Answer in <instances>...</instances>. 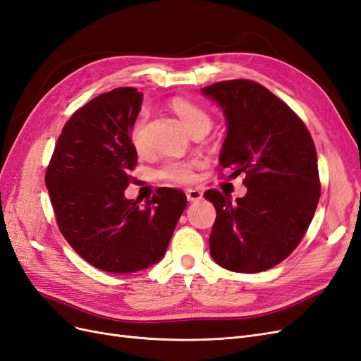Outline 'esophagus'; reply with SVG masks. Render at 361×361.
Returning <instances> with one entry per match:
<instances>
[{"label": "esophagus", "instance_id": "1", "mask_svg": "<svg viewBox=\"0 0 361 361\" xmlns=\"http://www.w3.org/2000/svg\"><path fill=\"white\" fill-rule=\"evenodd\" d=\"M187 199L188 202H199L203 199V191L199 188H190L187 190Z\"/></svg>", "mask_w": 361, "mask_h": 361}]
</instances>
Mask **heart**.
<instances>
[{
	"label": "heart",
	"instance_id": "b5f03b06",
	"mask_svg": "<svg viewBox=\"0 0 361 361\" xmlns=\"http://www.w3.org/2000/svg\"><path fill=\"white\" fill-rule=\"evenodd\" d=\"M171 110L179 116L182 123L190 130V134L194 133H209L212 128V118L206 110L197 104L190 102L187 99H173ZM145 125H146V113H140L135 118V122L130 129V145L137 152H145L146 149V137H145ZM199 166L197 161H179L173 159L167 161L159 170V178L166 179L174 183H190L194 180V169Z\"/></svg>",
	"mask_w": 361,
	"mask_h": 361
}]
</instances>
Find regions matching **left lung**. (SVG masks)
<instances>
[{"mask_svg":"<svg viewBox=\"0 0 361 361\" xmlns=\"http://www.w3.org/2000/svg\"><path fill=\"white\" fill-rule=\"evenodd\" d=\"M224 113L220 154L231 178L245 176L247 194L232 202L207 190L216 211L209 236L218 265L253 274L279 265L297 248L321 195L314 143L302 120L267 87L248 80L202 89Z\"/></svg>","mask_w":361,"mask_h":361,"instance_id":"1","label":"left lung"}]
</instances>
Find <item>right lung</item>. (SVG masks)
<instances>
[{"label": "right lung", "instance_id": "right-lung-1", "mask_svg": "<svg viewBox=\"0 0 361 361\" xmlns=\"http://www.w3.org/2000/svg\"><path fill=\"white\" fill-rule=\"evenodd\" d=\"M141 104L143 93L118 87L75 111L45 174L63 236L90 265L114 274L159 262L187 206L174 188H159L143 206L125 197L137 164L129 135Z\"/></svg>", "mask_w": 361, "mask_h": 361}]
</instances>
